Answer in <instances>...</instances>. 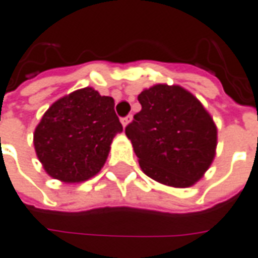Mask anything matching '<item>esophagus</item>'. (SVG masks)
I'll use <instances>...</instances> for the list:
<instances>
[{
    "label": "esophagus",
    "mask_w": 258,
    "mask_h": 258,
    "mask_svg": "<svg viewBox=\"0 0 258 258\" xmlns=\"http://www.w3.org/2000/svg\"><path fill=\"white\" fill-rule=\"evenodd\" d=\"M132 120V115H127V116H123V118H120V122H122V125L126 126L129 122Z\"/></svg>",
    "instance_id": "34e87169"
}]
</instances>
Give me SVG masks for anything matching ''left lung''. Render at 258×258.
<instances>
[{
    "instance_id": "1",
    "label": "left lung",
    "mask_w": 258,
    "mask_h": 258,
    "mask_svg": "<svg viewBox=\"0 0 258 258\" xmlns=\"http://www.w3.org/2000/svg\"><path fill=\"white\" fill-rule=\"evenodd\" d=\"M140 109L125 127L143 173L166 185L186 188L211 166L216 126L191 92L157 84L139 94Z\"/></svg>"
}]
</instances>
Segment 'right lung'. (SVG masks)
Instances as JSON below:
<instances>
[{"label": "right lung", "instance_id": "1", "mask_svg": "<svg viewBox=\"0 0 258 258\" xmlns=\"http://www.w3.org/2000/svg\"><path fill=\"white\" fill-rule=\"evenodd\" d=\"M112 97L90 87L56 101L37 125L33 143L44 170L53 178L80 182L102 168L122 125Z\"/></svg>", "mask_w": 258, "mask_h": 258}]
</instances>
